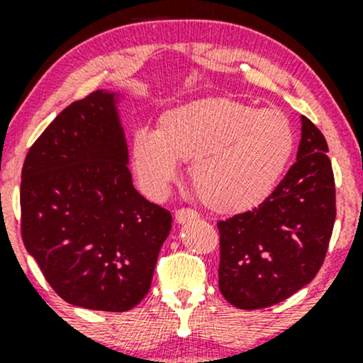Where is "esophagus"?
Wrapping results in <instances>:
<instances>
[{"mask_svg":"<svg viewBox=\"0 0 363 363\" xmlns=\"http://www.w3.org/2000/svg\"><path fill=\"white\" fill-rule=\"evenodd\" d=\"M198 211L191 210V208H179L176 211V220L179 223H186V222H191V220H196L198 218Z\"/></svg>","mask_w":363,"mask_h":363,"instance_id":"esophagus-1","label":"esophagus"}]
</instances>
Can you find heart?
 <instances>
[{"label": "heart", "instance_id": "b5f03b06", "mask_svg": "<svg viewBox=\"0 0 363 363\" xmlns=\"http://www.w3.org/2000/svg\"><path fill=\"white\" fill-rule=\"evenodd\" d=\"M295 135L285 114L230 99H203L160 116L157 131L131 138V165L145 194L160 199L189 162V179L211 210L235 213L264 201L289 165Z\"/></svg>", "mask_w": 363, "mask_h": 363}]
</instances>
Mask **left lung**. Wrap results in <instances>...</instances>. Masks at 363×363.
<instances>
[{
	"mask_svg": "<svg viewBox=\"0 0 363 363\" xmlns=\"http://www.w3.org/2000/svg\"><path fill=\"white\" fill-rule=\"evenodd\" d=\"M297 162L259 206L218 222L220 291L232 306H274L314 280L336 218L335 176L323 133L301 118Z\"/></svg>",
	"mask_w": 363,
	"mask_h": 363,
	"instance_id": "left-lung-1",
	"label": "left lung"
}]
</instances>
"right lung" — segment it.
Segmentation results:
<instances>
[{
  "label": "right lung",
  "instance_id": "right-lung-1",
  "mask_svg": "<svg viewBox=\"0 0 363 363\" xmlns=\"http://www.w3.org/2000/svg\"><path fill=\"white\" fill-rule=\"evenodd\" d=\"M119 94L73 102L28 150L22 169V239L72 306L124 312L143 301L172 215L133 186Z\"/></svg>",
  "mask_w": 363,
  "mask_h": 363
}]
</instances>
